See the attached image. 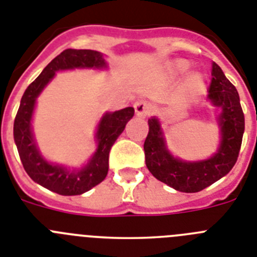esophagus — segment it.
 I'll use <instances>...</instances> for the list:
<instances>
[{
    "label": "esophagus",
    "instance_id": "34e87169",
    "mask_svg": "<svg viewBox=\"0 0 257 257\" xmlns=\"http://www.w3.org/2000/svg\"><path fill=\"white\" fill-rule=\"evenodd\" d=\"M135 111L136 116H139V117H146V116L150 113V105H149V103L144 102V100H139V102L135 103Z\"/></svg>",
    "mask_w": 257,
    "mask_h": 257
}]
</instances>
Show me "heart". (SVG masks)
Masks as SVG:
<instances>
[{
	"label": "heart",
	"instance_id": "1",
	"mask_svg": "<svg viewBox=\"0 0 257 257\" xmlns=\"http://www.w3.org/2000/svg\"><path fill=\"white\" fill-rule=\"evenodd\" d=\"M189 69V62L185 60H175L171 62L169 70L174 77H180V75L185 74L188 72ZM205 87V81L204 77L198 73H191L187 77L184 85H183V96L184 98H193V96L200 95L204 91Z\"/></svg>",
	"mask_w": 257,
	"mask_h": 257
}]
</instances>
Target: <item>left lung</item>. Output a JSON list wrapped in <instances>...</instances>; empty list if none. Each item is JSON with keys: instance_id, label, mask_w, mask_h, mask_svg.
<instances>
[{"instance_id": "obj_1", "label": "left lung", "mask_w": 257, "mask_h": 257, "mask_svg": "<svg viewBox=\"0 0 257 257\" xmlns=\"http://www.w3.org/2000/svg\"><path fill=\"white\" fill-rule=\"evenodd\" d=\"M208 100L221 109L217 116L221 141L217 152L202 161H183L170 153L161 122L149 118V133L144 144L146 167L159 182L176 191L195 193L205 189L227 175L238 159L244 133V115L235 86L226 78L222 69L212 64V82Z\"/></svg>"}]
</instances>
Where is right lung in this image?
I'll return each instance as SVG.
<instances>
[{
	"label": "right lung",
	"instance_id": "add662e5",
	"mask_svg": "<svg viewBox=\"0 0 257 257\" xmlns=\"http://www.w3.org/2000/svg\"><path fill=\"white\" fill-rule=\"evenodd\" d=\"M103 53L91 49H65L52 60L38 78L26 88L14 120V141L26 172L35 183L62 196L82 195L102 183L108 172V155L112 145L135 115L133 107L105 112L95 133L96 150L81 169L52 163L42 155L32 132V116L36 99L60 70L107 69Z\"/></svg>",
	"mask_w": 257,
	"mask_h": 257
}]
</instances>
